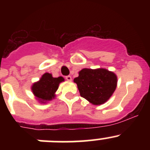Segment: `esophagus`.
I'll list each match as a JSON object with an SVG mask.
<instances>
[{
    "label": "esophagus",
    "instance_id": "34e87169",
    "mask_svg": "<svg viewBox=\"0 0 150 150\" xmlns=\"http://www.w3.org/2000/svg\"><path fill=\"white\" fill-rule=\"evenodd\" d=\"M65 79H67V81H71V80H72V77H71V76H67L65 77Z\"/></svg>",
    "mask_w": 150,
    "mask_h": 150
}]
</instances>
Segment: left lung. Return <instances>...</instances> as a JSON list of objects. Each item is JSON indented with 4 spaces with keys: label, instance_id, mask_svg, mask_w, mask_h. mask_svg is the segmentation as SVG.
Instances as JSON below:
<instances>
[{
    "label": "left lung",
    "instance_id": "1",
    "mask_svg": "<svg viewBox=\"0 0 150 150\" xmlns=\"http://www.w3.org/2000/svg\"><path fill=\"white\" fill-rule=\"evenodd\" d=\"M81 97L94 105L104 104L112 96L117 86V76L107 69L84 68L74 79Z\"/></svg>",
    "mask_w": 150,
    "mask_h": 150
}]
</instances>
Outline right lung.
<instances>
[{"mask_svg": "<svg viewBox=\"0 0 150 150\" xmlns=\"http://www.w3.org/2000/svg\"><path fill=\"white\" fill-rule=\"evenodd\" d=\"M64 79L62 76L52 77L51 74L46 73L39 81L34 83L31 86L33 94L41 103H46L55 98V93L59 88V83Z\"/></svg>", "mask_w": 150, "mask_h": 150, "instance_id": "right-lung-1", "label": "right lung"}]
</instances>
